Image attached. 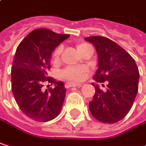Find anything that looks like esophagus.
Returning <instances> with one entry per match:
<instances>
[{
	"label": "esophagus",
	"instance_id": "1",
	"mask_svg": "<svg viewBox=\"0 0 146 146\" xmlns=\"http://www.w3.org/2000/svg\"><path fill=\"white\" fill-rule=\"evenodd\" d=\"M80 87L82 86V84H75V83H67L65 84L66 88H70V87Z\"/></svg>",
	"mask_w": 146,
	"mask_h": 146
}]
</instances>
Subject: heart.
I'll return each instance as SVG.
<instances>
[{
    "label": "heart",
    "mask_w": 146,
    "mask_h": 146,
    "mask_svg": "<svg viewBox=\"0 0 146 146\" xmlns=\"http://www.w3.org/2000/svg\"><path fill=\"white\" fill-rule=\"evenodd\" d=\"M90 44H86V43H80L77 45V50L78 52H80L83 49H84L85 47H87ZM62 53V47H57L53 55H52V59L54 62H57L60 58ZM85 68H73V67H69L65 68L62 73L61 75L62 78H65L68 80H72V81H79L83 78L84 74L85 73Z\"/></svg>",
    "instance_id": "b5f03b06"
}]
</instances>
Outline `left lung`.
<instances>
[{
	"label": "left lung",
	"mask_w": 146,
	"mask_h": 146,
	"mask_svg": "<svg viewBox=\"0 0 146 146\" xmlns=\"http://www.w3.org/2000/svg\"><path fill=\"white\" fill-rule=\"evenodd\" d=\"M84 40L94 44L98 56V68L94 79L107 84L106 90L92 84L96 93L89 109L102 123H117L129 113L138 93V67L131 56L110 39L91 36Z\"/></svg>",
	"instance_id": "8db88e82"
}]
</instances>
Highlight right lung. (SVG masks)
<instances>
[{"instance_id": "obj_1", "label": "right lung", "mask_w": 146, "mask_h": 146, "mask_svg": "<svg viewBox=\"0 0 146 146\" xmlns=\"http://www.w3.org/2000/svg\"><path fill=\"white\" fill-rule=\"evenodd\" d=\"M69 36L38 29L29 33L17 48L11 73L12 90L20 110L35 121L52 120L62 110L67 90L63 82L47 77V72L52 52ZM44 82L55 87L43 91Z\"/></svg>"}]
</instances>
